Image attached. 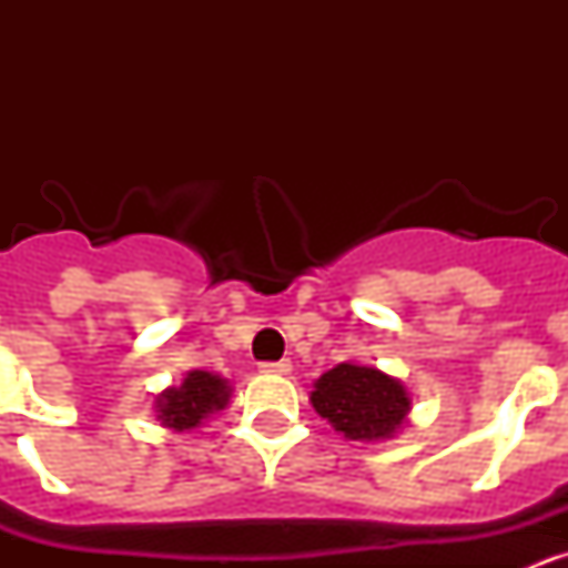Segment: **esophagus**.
<instances>
[{
    "label": "esophagus",
    "instance_id": "1",
    "mask_svg": "<svg viewBox=\"0 0 568 568\" xmlns=\"http://www.w3.org/2000/svg\"><path fill=\"white\" fill-rule=\"evenodd\" d=\"M290 369H293V364H290L287 358L284 361H264L261 364V373H273V375H287Z\"/></svg>",
    "mask_w": 568,
    "mask_h": 568
}]
</instances>
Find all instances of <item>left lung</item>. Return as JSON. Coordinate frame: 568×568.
I'll return each mask as SVG.
<instances>
[{"label":"left lung","mask_w":568,"mask_h":568,"mask_svg":"<svg viewBox=\"0 0 568 568\" xmlns=\"http://www.w3.org/2000/svg\"><path fill=\"white\" fill-rule=\"evenodd\" d=\"M315 413L349 440L393 438L409 415V393L375 366L338 364L315 381L310 395Z\"/></svg>","instance_id":"obj_1"}]
</instances>
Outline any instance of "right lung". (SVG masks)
Returning <instances> with one entry per match:
<instances>
[{"mask_svg":"<svg viewBox=\"0 0 568 568\" xmlns=\"http://www.w3.org/2000/svg\"><path fill=\"white\" fill-rule=\"evenodd\" d=\"M227 381L219 378L204 369H193L182 386H170L155 398V415L162 420V426L173 429V433H190L195 426H202L213 413L224 409L230 400Z\"/></svg>","mask_w":568,"mask_h":568,"instance_id":"right-lung-1","label":"right lung"}]
</instances>
